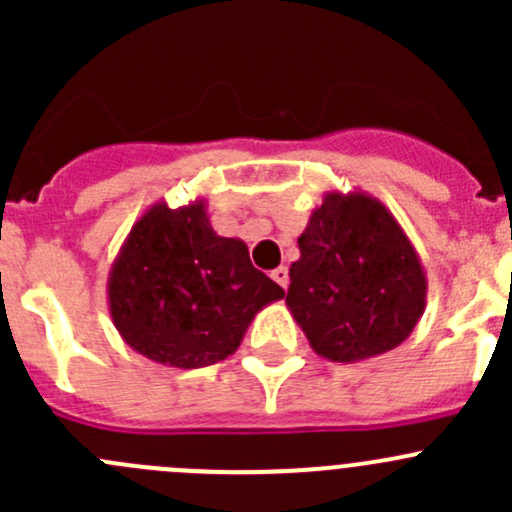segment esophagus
I'll return each instance as SVG.
<instances>
[{
	"mask_svg": "<svg viewBox=\"0 0 512 512\" xmlns=\"http://www.w3.org/2000/svg\"><path fill=\"white\" fill-rule=\"evenodd\" d=\"M272 280H275L282 289H287V285H289L287 267H277V270H272Z\"/></svg>",
	"mask_w": 512,
	"mask_h": 512,
	"instance_id": "34e87169",
	"label": "esophagus"
}]
</instances>
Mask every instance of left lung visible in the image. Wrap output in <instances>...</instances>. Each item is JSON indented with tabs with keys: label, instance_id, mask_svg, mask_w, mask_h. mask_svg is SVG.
Returning a JSON list of instances; mask_svg holds the SVG:
<instances>
[{
	"label": "left lung",
	"instance_id": "1",
	"mask_svg": "<svg viewBox=\"0 0 512 512\" xmlns=\"http://www.w3.org/2000/svg\"><path fill=\"white\" fill-rule=\"evenodd\" d=\"M297 245L287 309L314 352L354 364L411 337L426 309V270L379 198L329 190Z\"/></svg>",
	"mask_w": 512,
	"mask_h": 512
}]
</instances>
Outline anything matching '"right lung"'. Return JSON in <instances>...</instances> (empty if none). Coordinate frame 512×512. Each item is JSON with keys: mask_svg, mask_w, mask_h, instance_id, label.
<instances>
[{"mask_svg": "<svg viewBox=\"0 0 512 512\" xmlns=\"http://www.w3.org/2000/svg\"><path fill=\"white\" fill-rule=\"evenodd\" d=\"M285 289L255 270L247 245L213 230L208 200L153 203L123 240L106 299L113 327L133 352L175 369L235 354L247 327Z\"/></svg>", "mask_w": 512, "mask_h": 512, "instance_id": "1", "label": "right lung"}]
</instances>
